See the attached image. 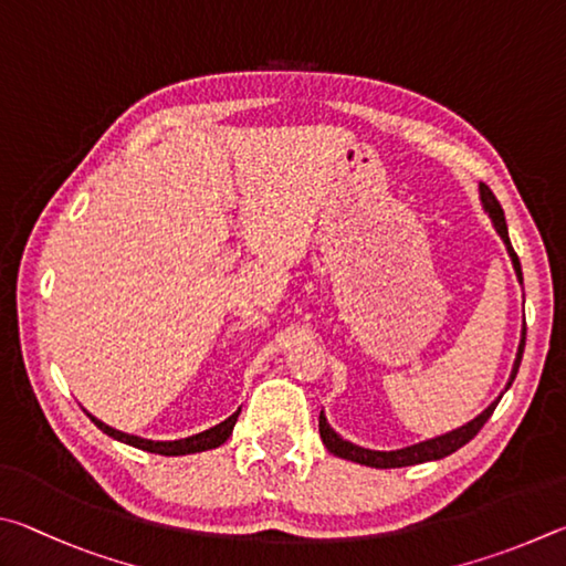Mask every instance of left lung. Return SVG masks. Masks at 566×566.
Segmentation results:
<instances>
[{"mask_svg":"<svg viewBox=\"0 0 566 566\" xmlns=\"http://www.w3.org/2000/svg\"><path fill=\"white\" fill-rule=\"evenodd\" d=\"M480 196H482V206L484 211L490 213L494 228H497V233L502 235L504 245H507V253L512 258V265H514V273H517L520 283H522V265H520V258L514 253V248L510 243V233H507V223H504V211L497 198L490 191V186L480 184ZM524 335H527V325L522 328V340H520V350H517V360H514V368L510 375V382L507 388L517 378V370H520V363H522V353H524ZM504 388V390H507ZM500 398L494 400L488 410L482 415H478L472 422L462 424V428L452 430L448 434H440V438H432V440H424L418 444H410V448H402V450H392V452H380V450H365L358 448V444H353L348 440H343L338 432H335L328 420H325V415L321 412V420H318V428H321V440L325 448H328L333 454H338L343 460H350V462H358V464H368V468H378V470H390V468H408V464H420V462H430V460H442L448 458V454L458 452L462 444H468L474 434L482 430V424L490 420V415L497 408Z\"/></svg>","mask_w":566,"mask_h":566,"instance_id":"left-lung-1","label":"left lung"}]
</instances>
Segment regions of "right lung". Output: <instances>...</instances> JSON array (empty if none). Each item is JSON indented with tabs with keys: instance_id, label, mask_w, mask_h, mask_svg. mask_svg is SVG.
<instances>
[{
	"instance_id": "add662e5",
	"label": "right lung",
	"mask_w": 566,
	"mask_h": 566,
	"mask_svg": "<svg viewBox=\"0 0 566 566\" xmlns=\"http://www.w3.org/2000/svg\"><path fill=\"white\" fill-rule=\"evenodd\" d=\"M238 412H241V408H238L228 420L218 422L216 428L198 432V434H193V438L174 440V442H154V440L136 438V434L118 432V430H114V428H108V424H104L102 420H96L94 415H88V412H86V415H88V418H92V422L96 424L98 430L108 434V438L132 444V448H138V450H146V452H154V454H166V458H176V454H193V452L213 450V448H218V444H223L228 438H231L233 424H235V420H238Z\"/></svg>"
}]
</instances>
